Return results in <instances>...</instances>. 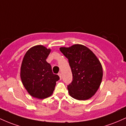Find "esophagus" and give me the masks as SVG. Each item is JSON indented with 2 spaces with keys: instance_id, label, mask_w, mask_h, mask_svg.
Segmentation results:
<instances>
[{
  "instance_id": "obj_1",
  "label": "esophagus",
  "mask_w": 126,
  "mask_h": 126,
  "mask_svg": "<svg viewBox=\"0 0 126 126\" xmlns=\"http://www.w3.org/2000/svg\"><path fill=\"white\" fill-rule=\"evenodd\" d=\"M58 76H59V77H60V79H62V75H61V73H58Z\"/></svg>"
}]
</instances>
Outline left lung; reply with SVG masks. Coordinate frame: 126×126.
Returning <instances> with one entry per match:
<instances>
[{
	"label": "left lung",
	"instance_id": "8db88e82",
	"mask_svg": "<svg viewBox=\"0 0 126 126\" xmlns=\"http://www.w3.org/2000/svg\"><path fill=\"white\" fill-rule=\"evenodd\" d=\"M68 59L73 80L67 86L70 95L77 100H87L96 92L103 76L102 67L95 55L81 45L61 47Z\"/></svg>",
	"mask_w": 126,
	"mask_h": 126
}]
</instances>
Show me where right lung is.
Segmentation results:
<instances>
[{
	"label": "right lung",
	"mask_w": 126,
	"mask_h": 126,
	"mask_svg": "<svg viewBox=\"0 0 126 126\" xmlns=\"http://www.w3.org/2000/svg\"><path fill=\"white\" fill-rule=\"evenodd\" d=\"M50 52L42 45L34 46L26 52L21 65L22 84L30 95L38 99L51 96L56 82L59 80L46 61Z\"/></svg>",
	"instance_id": "obj_1"
}]
</instances>
